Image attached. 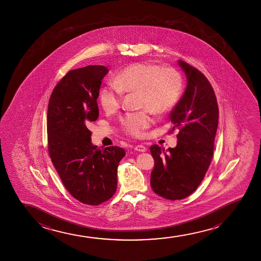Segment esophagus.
Returning <instances> with one entry per match:
<instances>
[{
    "label": "esophagus",
    "instance_id": "esophagus-1",
    "mask_svg": "<svg viewBox=\"0 0 261 261\" xmlns=\"http://www.w3.org/2000/svg\"><path fill=\"white\" fill-rule=\"evenodd\" d=\"M135 150H137V151L143 152V151H146V147L143 146L142 144H138V145H136V146L135 147Z\"/></svg>",
    "mask_w": 261,
    "mask_h": 261
}]
</instances>
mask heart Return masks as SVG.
I'll return each mask as SVG.
<instances>
[{"label": "heart", "mask_w": 261, "mask_h": 261, "mask_svg": "<svg viewBox=\"0 0 261 261\" xmlns=\"http://www.w3.org/2000/svg\"><path fill=\"white\" fill-rule=\"evenodd\" d=\"M115 85L108 84L99 92L101 107L114 113L121 106L123 93H138L143 111L126 113L120 119L121 128L136 137L143 136L151 124V114L171 111L182 95V75L174 68H163L151 62H136L123 68L116 75Z\"/></svg>", "instance_id": "1"}]
</instances>
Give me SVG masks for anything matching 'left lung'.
<instances>
[{
    "mask_svg": "<svg viewBox=\"0 0 261 261\" xmlns=\"http://www.w3.org/2000/svg\"><path fill=\"white\" fill-rule=\"evenodd\" d=\"M178 64L186 73L187 86L181 100L170 114L177 134V145L150 147L154 159L150 186L154 193L167 200L189 196L202 182L214 152L218 129V106L214 90L207 77L184 61Z\"/></svg>",
    "mask_w": 261,
    "mask_h": 261,
    "instance_id": "1",
    "label": "left lung"
}]
</instances>
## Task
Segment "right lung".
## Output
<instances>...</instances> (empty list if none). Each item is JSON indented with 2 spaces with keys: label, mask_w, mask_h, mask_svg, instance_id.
Instances as JSON below:
<instances>
[{
  "label": "right lung",
  "mask_w": 261,
  "mask_h": 261,
  "mask_svg": "<svg viewBox=\"0 0 261 261\" xmlns=\"http://www.w3.org/2000/svg\"><path fill=\"white\" fill-rule=\"evenodd\" d=\"M109 72L104 66H87L68 72L50 97L47 138L50 160L68 193L82 203L100 205L117 190L124 149H98L87 126L99 117L97 98Z\"/></svg>",
  "instance_id": "add662e5"
}]
</instances>
